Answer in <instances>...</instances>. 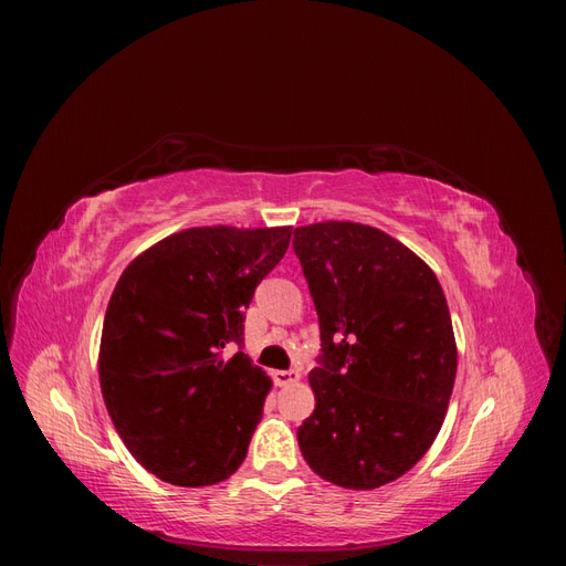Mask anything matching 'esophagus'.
<instances>
[{"mask_svg": "<svg viewBox=\"0 0 566 566\" xmlns=\"http://www.w3.org/2000/svg\"><path fill=\"white\" fill-rule=\"evenodd\" d=\"M271 378L279 387H287V385L300 382V373L297 370H273Z\"/></svg>", "mask_w": 566, "mask_h": 566, "instance_id": "esophagus-1", "label": "esophagus"}]
</instances>
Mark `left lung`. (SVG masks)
I'll return each instance as SVG.
<instances>
[{
	"label": "left lung",
	"instance_id": "obj_1",
	"mask_svg": "<svg viewBox=\"0 0 566 566\" xmlns=\"http://www.w3.org/2000/svg\"><path fill=\"white\" fill-rule=\"evenodd\" d=\"M293 248L323 347L300 451L325 482L385 486L427 453L447 418L458 368L447 297L413 250L375 227L318 221L295 229Z\"/></svg>",
	"mask_w": 566,
	"mask_h": 566
}]
</instances>
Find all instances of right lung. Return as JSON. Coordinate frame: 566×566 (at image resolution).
I'll return each instance as SVG.
<instances>
[{"label":"right lung","mask_w":566,"mask_h":566,"mask_svg":"<svg viewBox=\"0 0 566 566\" xmlns=\"http://www.w3.org/2000/svg\"><path fill=\"white\" fill-rule=\"evenodd\" d=\"M290 227H196L144 250L119 276L104 318L98 380L119 439L175 486L229 479L271 389L243 345L254 287L290 245Z\"/></svg>","instance_id":"add662e5"}]
</instances>
